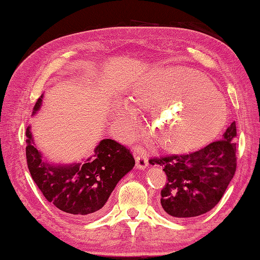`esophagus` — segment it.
<instances>
[{
  "mask_svg": "<svg viewBox=\"0 0 260 260\" xmlns=\"http://www.w3.org/2000/svg\"><path fill=\"white\" fill-rule=\"evenodd\" d=\"M147 165H149V161H147L146 154L142 152V151H137V154H136V166L138 169L144 170L146 169Z\"/></svg>",
  "mask_w": 260,
  "mask_h": 260,
  "instance_id": "esophagus-1",
  "label": "esophagus"
}]
</instances>
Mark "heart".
Returning <instances> with one entry per match:
<instances>
[{
	"label": "heart",
	"mask_w": 260,
	"mask_h": 260,
	"mask_svg": "<svg viewBox=\"0 0 260 260\" xmlns=\"http://www.w3.org/2000/svg\"><path fill=\"white\" fill-rule=\"evenodd\" d=\"M142 109L153 110L149 125L151 138L164 150L181 152L205 145L224 126L228 109L216 87L198 71L169 67L144 78L134 93ZM117 119L134 121L126 105L115 111Z\"/></svg>",
	"instance_id": "1"
}]
</instances>
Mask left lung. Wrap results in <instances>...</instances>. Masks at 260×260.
Segmentation results:
<instances>
[{"label": "left lung", "instance_id": "left-lung-1", "mask_svg": "<svg viewBox=\"0 0 260 260\" xmlns=\"http://www.w3.org/2000/svg\"><path fill=\"white\" fill-rule=\"evenodd\" d=\"M236 122L215 141L195 152L150 159L166 174L160 191L164 213L187 218L208 213L222 199L237 167Z\"/></svg>", "mask_w": 260, "mask_h": 260}]
</instances>
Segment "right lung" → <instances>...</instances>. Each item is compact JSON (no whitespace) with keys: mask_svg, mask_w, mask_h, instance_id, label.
<instances>
[{"mask_svg":"<svg viewBox=\"0 0 260 260\" xmlns=\"http://www.w3.org/2000/svg\"><path fill=\"white\" fill-rule=\"evenodd\" d=\"M42 98L36 102L34 113L41 107ZM26 137L27 169L36 185L47 201L77 218L98 216L117 182L135 166L130 150L114 139L100 142L94 157L85 164L53 166L42 161L30 126Z\"/></svg>","mask_w":260,"mask_h":260,"instance_id":"1","label":"right lung"}]
</instances>
